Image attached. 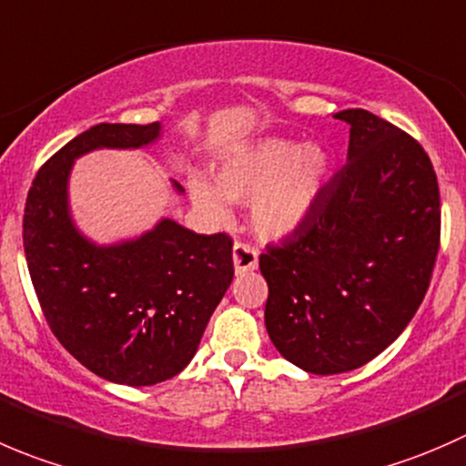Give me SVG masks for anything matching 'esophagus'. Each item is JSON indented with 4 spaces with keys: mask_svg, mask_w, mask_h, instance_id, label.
I'll use <instances>...</instances> for the list:
<instances>
[{
    "mask_svg": "<svg viewBox=\"0 0 466 466\" xmlns=\"http://www.w3.org/2000/svg\"><path fill=\"white\" fill-rule=\"evenodd\" d=\"M233 265L238 274L244 271H253L258 267V248H253L247 242H235L233 244Z\"/></svg>",
    "mask_w": 466,
    "mask_h": 466,
    "instance_id": "1",
    "label": "esophagus"
}]
</instances>
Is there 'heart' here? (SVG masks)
I'll return each mask as SVG.
<instances>
[{"label":"heart","mask_w":466,"mask_h":466,"mask_svg":"<svg viewBox=\"0 0 466 466\" xmlns=\"http://www.w3.org/2000/svg\"><path fill=\"white\" fill-rule=\"evenodd\" d=\"M333 158L319 145L262 137L239 147L219 165L215 186L195 178L192 201L210 222H227L228 201L251 204L253 227L265 238L294 233L315 210L329 186Z\"/></svg>","instance_id":"b5f03b06"}]
</instances>
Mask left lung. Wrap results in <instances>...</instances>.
Segmentation results:
<instances>
[{"mask_svg": "<svg viewBox=\"0 0 466 466\" xmlns=\"http://www.w3.org/2000/svg\"><path fill=\"white\" fill-rule=\"evenodd\" d=\"M335 119L351 127L349 163L310 218L260 253L267 333L319 376L367 365L403 333L440 251V187L423 147L370 110Z\"/></svg>", "mask_w": 466, "mask_h": 466, "instance_id": "left-lung-1", "label": "left lung"}]
</instances>
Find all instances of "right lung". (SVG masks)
Returning a JSON list of instances; mask_svg holds the SVG:
<instances>
[{"mask_svg": "<svg viewBox=\"0 0 466 466\" xmlns=\"http://www.w3.org/2000/svg\"><path fill=\"white\" fill-rule=\"evenodd\" d=\"M160 122L96 124L38 169L25 206L26 265L49 329L83 367L110 383L156 385L195 358L233 280V239L160 219L136 239L99 247L78 233L67 181L78 156L140 149ZM177 192L183 187L174 181Z\"/></svg>", "mask_w": 466, "mask_h": 466, "instance_id": "add662e5", "label": "right lung"}]
</instances>
